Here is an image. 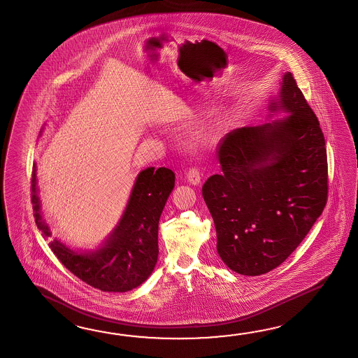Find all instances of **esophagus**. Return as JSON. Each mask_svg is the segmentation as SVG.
Returning a JSON list of instances; mask_svg holds the SVG:
<instances>
[{
    "label": "esophagus",
    "instance_id": "34e87169",
    "mask_svg": "<svg viewBox=\"0 0 358 358\" xmlns=\"http://www.w3.org/2000/svg\"><path fill=\"white\" fill-rule=\"evenodd\" d=\"M186 177H187V181H189L191 185H198V183H200V172H199V169L196 167H191L190 169L187 171Z\"/></svg>",
    "mask_w": 358,
    "mask_h": 358
}]
</instances>
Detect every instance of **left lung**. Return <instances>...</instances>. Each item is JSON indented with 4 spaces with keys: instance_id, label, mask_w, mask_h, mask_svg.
<instances>
[{
    "instance_id": "8db88e82",
    "label": "left lung",
    "mask_w": 358,
    "mask_h": 358,
    "mask_svg": "<svg viewBox=\"0 0 358 358\" xmlns=\"http://www.w3.org/2000/svg\"><path fill=\"white\" fill-rule=\"evenodd\" d=\"M285 120L236 128L217 145L222 172L203 185L217 250L230 270L258 276L294 252L327 201L325 137L290 72L271 110Z\"/></svg>"
}]
</instances>
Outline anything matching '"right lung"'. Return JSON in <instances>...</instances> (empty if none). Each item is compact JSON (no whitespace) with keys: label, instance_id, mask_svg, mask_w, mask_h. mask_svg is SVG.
<instances>
[{"label":"right lung","instance_id":"1","mask_svg":"<svg viewBox=\"0 0 358 358\" xmlns=\"http://www.w3.org/2000/svg\"><path fill=\"white\" fill-rule=\"evenodd\" d=\"M173 187V171L146 168L136 180L120 224L101 249L94 253H77L57 240L50 248L73 275L88 285L114 293L132 290L150 276L158 261L160 215ZM31 200L37 227L45 236H51L41 215L34 168Z\"/></svg>","mask_w":358,"mask_h":358}]
</instances>
